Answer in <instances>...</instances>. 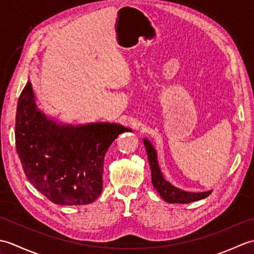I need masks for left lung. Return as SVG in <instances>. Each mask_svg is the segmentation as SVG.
Returning <instances> with one entry per match:
<instances>
[{
  "instance_id": "1",
  "label": "left lung",
  "mask_w": 254,
  "mask_h": 254,
  "mask_svg": "<svg viewBox=\"0 0 254 254\" xmlns=\"http://www.w3.org/2000/svg\"><path fill=\"white\" fill-rule=\"evenodd\" d=\"M145 148H146L147 152V157L150 166V171H152V182L160 196L163 197L166 202L168 203H191L194 201H198V199H202L207 197L212 191L207 192H198V193H193V192H187L180 190V189L176 188L172 186L170 182L167 181L163 174H161L160 168L158 166L157 161V154H156V150L148 139L144 138L143 139Z\"/></svg>"
}]
</instances>
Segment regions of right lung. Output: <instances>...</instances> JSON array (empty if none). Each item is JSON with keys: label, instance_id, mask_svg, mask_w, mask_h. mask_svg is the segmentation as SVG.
<instances>
[{"label": "right lung", "instance_id": "1", "mask_svg": "<svg viewBox=\"0 0 254 254\" xmlns=\"http://www.w3.org/2000/svg\"><path fill=\"white\" fill-rule=\"evenodd\" d=\"M127 130L116 123L74 127L46 117L29 80L18 98L16 150L31 185L56 204L85 205L100 195L107 150Z\"/></svg>", "mask_w": 254, "mask_h": 254}]
</instances>
